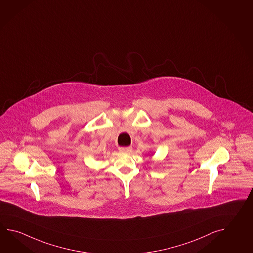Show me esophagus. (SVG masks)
<instances>
[{"label":"esophagus","mask_w":253,"mask_h":253,"mask_svg":"<svg viewBox=\"0 0 253 253\" xmlns=\"http://www.w3.org/2000/svg\"><path fill=\"white\" fill-rule=\"evenodd\" d=\"M119 150L124 153H129L132 150V148L131 147H120Z\"/></svg>","instance_id":"34e87169"}]
</instances>
